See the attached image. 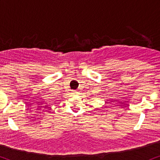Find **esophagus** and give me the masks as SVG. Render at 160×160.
<instances>
[{
	"mask_svg": "<svg viewBox=\"0 0 160 160\" xmlns=\"http://www.w3.org/2000/svg\"><path fill=\"white\" fill-rule=\"evenodd\" d=\"M73 93H76V91H74V90H73Z\"/></svg>",
	"mask_w": 160,
	"mask_h": 160,
	"instance_id": "obj_1",
	"label": "esophagus"
}]
</instances>
